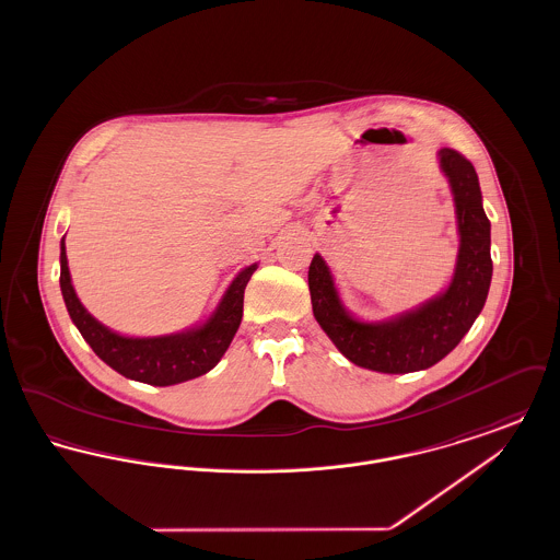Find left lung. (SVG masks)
I'll return each mask as SVG.
<instances>
[{"label": "left lung", "mask_w": 560, "mask_h": 560, "mask_svg": "<svg viewBox=\"0 0 560 560\" xmlns=\"http://www.w3.org/2000/svg\"><path fill=\"white\" fill-rule=\"evenodd\" d=\"M450 180L459 249L452 283L436 298L393 319H354L336 290L331 270L319 254L308 268L315 319L350 363L380 373L428 370L447 357L479 317L491 285V224L482 210L475 165L453 149L439 151Z\"/></svg>", "instance_id": "obj_1"}]
</instances>
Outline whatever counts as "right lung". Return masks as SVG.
<instances>
[{
  "label": "right lung",
  "instance_id": "1",
  "mask_svg": "<svg viewBox=\"0 0 560 560\" xmlns=\"http://www.w3.org/2000/svg\"><path fill=\"white\" fill-rule=\"evenodd\" d=\"M256 268L258 265L241 270L222 295L212 317L199 327L170 336L128 338L110 331L83 308L71 283L65 237L60 241V292L65 298L69 317L80 329L83 340L108 368L151 386L180 384L199 377L218 365L240 329L243 292Z\"/></svg>",
  "mask_w": 560,
  "mask_h": 560
}]
</instances>
